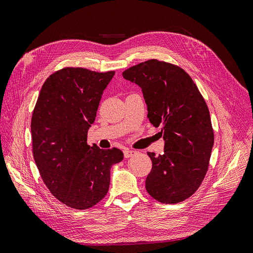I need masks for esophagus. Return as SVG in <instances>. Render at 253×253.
Listing matches in <instances>:
<instances>
[{
  "label": "esophagus",
  "mask_w": 253,
  "mask_h": 253,
  "mask_svg": "<svg viewBox=\"0 0 253 253\" xmlns=\"http://www.w3.org/2000/svg\"><path fill=\"white\" fill-rule=\"evenodd\" d=\"M135 154H137V152H136V151H134V150H129V149H126V150L125 151V157H126V158H129V157H132V156H134Z\"/></svg>",
  "instance_id": "obj_1"
}]
</instances>
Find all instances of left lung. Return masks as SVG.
<instances>
[{
	"instance_id": "1",
	"label": "left lung",
	"mask_w": 253,
	"mask_h": 253,
	"mask_svg": "<svg viewBox=\"0 0 253 253\" xmlns=\"http://www.w3.org/2000/svg\"><path fill=\"white\" fill-rule=\"evenodd\" d=\"M124 78L141 87L151 124L162 127L165 153L148 152L152 170L145 189L163 204H177L196 192L208 171L214 133L209 109L181 67L151 59L127 68Z\"/></svg>"
}]
</instances>
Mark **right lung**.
Segmentation results:
<instances>
[{
  "mask_svg": "<svg viewBox=\"0 0 253 253\" xmlns=\"http://www.w3.org/2000/svg\"><path fill=\"white\" fill-rule=\"evenodd\" d=\"M114 75L82 67L59 70L45 80L33 112L38 170L50 193L74 209L85 210L103 200L111 167L124 159L119 149L87 144L88 128Z\"/></svg>",
  "mask_w": 253,
  "mask_h": 253,
  "instance_id": "right-lung-1",
  "label": "right lung"
}]
</instances>
